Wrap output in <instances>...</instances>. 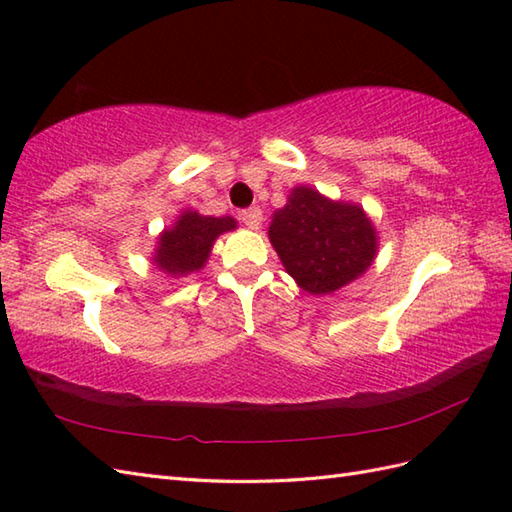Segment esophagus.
Wrapping results in <instances>:
<instances>
[{
    "label": "esophagus",
    "mask_w": 512,
    "mask_h": 512,
    "mask_svg": "<svg viewBox=\"0 0 512 512\" xmlns=\"http://www.w3.org/2000/svg\"><path fill=\"white\" fill-rule=\"evenodd\" d=\"M239 220L244 222V226H248V228H253V231H257V228L262 226L264 215H262V209H259V206H253V209H246V211L239 213Z\"/></svg>",
    "instance_id": "esophagus-1"
}]
</instances>
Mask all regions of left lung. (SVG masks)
<instances>
[{"label": "left lung", "instance_id": "left-lung-1", "mask_svg": "<svg viewBox=\"0 0 512 512\" xmlns=\"http://www.w3.org/2000/svg\"><path fill=\"white\" fill-rule=\"evenodd\" d=\"M268 239L286 273L310 295H332L374 264L376 226L361 204L330 200L308 184L273 213Z\"/></svg>", "mask_w": 512, "mask_h": 512}]
</instances>
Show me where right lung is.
I'll return each instance as SVG.
<instances>
[{"instance_id":"add662e5","label":"right lung","mask_w":512,"mask_h":512,"mask_svg":"<svg viewBox=\"0 0 512 512\" xmlns=\"http://www.w3.org/2000/svg\"><path fill=\"white\" fill-rule=\"evenodd\" d=\"M235 228L237 220L231 215L213 217L195 209H184L176 222L158 235L151 264L173 279L200 273L209 262L215 239Z\"/></svg>"}]
</instances>
